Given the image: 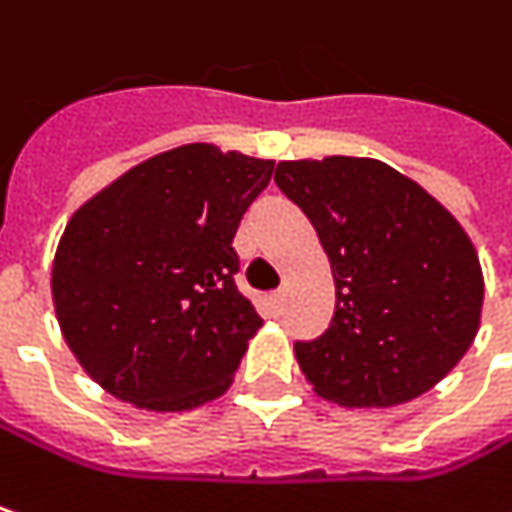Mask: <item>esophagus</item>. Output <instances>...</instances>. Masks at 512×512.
I'll list each match as a JSON object with an SVG mask.
<instances>
[{
    "instance_id": "34e87169",
    "label": "esophagus",
    "mask_w": 512,
    "mask_h": 512,
    "mask_svg": "<svg viewBox=\"0 0 512 512\" xmlns=\"http://www.w3.org/2000/svg\"><path fill=\"white\" fill-rule=\"evenodd\" d=\"M271 306H274V311H282V306H285V294H274V297H271Z\"/></svg>"
}]
</instances>
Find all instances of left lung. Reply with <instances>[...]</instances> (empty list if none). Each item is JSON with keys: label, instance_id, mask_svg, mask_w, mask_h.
Returning a JSON list of instances; mask_svg holds the SVG:
<instances>
[{"label": "left lung", "instance_id": "1", "mask_svg": "<svg viewBox=\"0 0 512 512\" xmlns=\"http://www.w3.org/2000/svg\"><path fill=\"white\" fill-rule=\"evenodd\" d=\"M276 186L329 256L335 314L297 364L317 396L393 408L440 382L472 347L484 274L457 218L420 183L370 157L288 160Z\"/></svg>", "mask_w": 512, "mask_h": 512}]
</instances>
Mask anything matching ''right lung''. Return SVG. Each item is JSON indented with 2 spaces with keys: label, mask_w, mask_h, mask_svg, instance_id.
Returning <instances> with one entry per match:
<instances>
[{
  "label": "right lung",
  "mask_w": 512,
  "mask_h": 512,
  "mask_svg": "<svg viewBox=\"0 0 512 512\" xmlns=\"http://www.w3.org/2000/svg\"><path fill=\"white\" fill-rule=\"evenodd\" d=\"M274 160L192 142L133 165L66 224L52 265L78 364L145 411L218 399L262 317L236 288L241 215Z\"/></svg>",
  "instance_id": "1"
}]
</instances>
